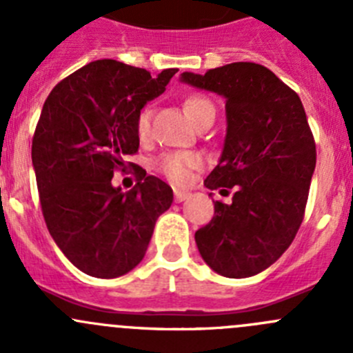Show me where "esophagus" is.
Here are the masks:
<instances>
[{
  "instance_id": "obj_1",
  "label": "esophagus",
  "mask_w": 353,
  "mask_h": 353,
  "mask_svg": "<svg viewBox=\"0 0 353 353\" xmlns=\"http://www.w3.org/2000/svg\"><path fill=\"white\" fill-rule=\"evenodd\" d=\"M188 198H190V193H188V191H181V190H176V191H174V199H176L177 203L186 201Z\"/></svg>"
}]
</instances>
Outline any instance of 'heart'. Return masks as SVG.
<instances>
[{
	"label": "heart",
	"mask_w": 353,
	"mask_h": 353,
	"mask_svg": "<svg viewBox=\"0 0 353 353\" xmlns=\"http://www.w3.org/2000/svg\"><path fill=\"white\" fill-rule=\"evenodd\" d=\"M184 112L188 114L194 124H201L208 117H215V105L205 95L193 94L184 99ZM137 133L143 140L150 133V109L145 108L140 110L137 117ZM203 165L201 155L194 152H170L163 154L155 160V169L169 177L172 183L184 184L190 179L191 172Z\"/></svg>",
	"instance_id": "heart-1"
}]
</instances>
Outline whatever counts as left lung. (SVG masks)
I'll use <instances>...</instances> for the list:
<instances>
[{
    "instance_id": "1",
    "label": "left lung",
    "mask_w": 353,
    "mask_h": 353,
    "mask_svg": "<svg viewBox=\"0 0 353 353\" xmlns=\"http://www.w3.org/2000/svg\"><path fill=\"white\" fill-rule=\"evenodd\" d=\"M181 80L225 97L222 157L205 179L229 193L196 230L198 251L219 275L245 279L263 272L292 244L307 205L316 143L299 95L256 63H230Z\"/></svg>"
}]
</instances>
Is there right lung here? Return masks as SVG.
Returning <instances> with one entry per match:
<instances>
[{
  "mask_svg": "<svg viewBox=\"0 0 353 353\" xmlns=\"http://www.w3.org/2000/svg\"><path fill=\"white\" fill-rule=\"evenodd\" d=\"M176 73L169 68L154 78L143 68L99 59L46 99L32 138L39 201L54 243L87 275L116 279L133 270L172 203L169 184L141 167L140 183L128 193L112 186V177L140 147V110Z\"/></svg>",
  "mask_w": 353,
  "mask_h": 353,
  "instance_id": "obj_1",
  "label": "right lung"
}]
</instances>
